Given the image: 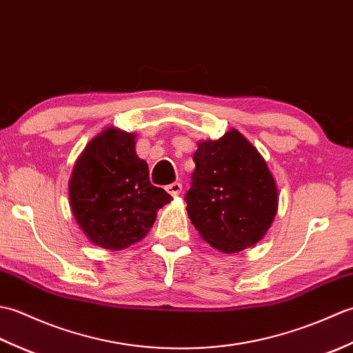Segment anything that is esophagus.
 Segmentation results:
<instances>
[{"mask_svg":"<svg viewBox=\"0 0 353 353\" xmlns=\"http://www.w3.org/2000/svg\"><path fill=\"white\" fill-rule=\"evenodd\" d=\"M167 191H168V194H171V196H179V194L182 192V185L179 182L171 183L167 186Z\"/></svg>","mask_w":353,"mask_h":353,"instance_id":"1","label":"esophagus"}]
</instances>
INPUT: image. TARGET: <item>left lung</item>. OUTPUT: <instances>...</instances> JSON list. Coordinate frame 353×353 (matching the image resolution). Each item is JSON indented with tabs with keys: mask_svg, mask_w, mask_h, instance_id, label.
<instances>
[{
	"mask_svg": "<svg viewBox=\"0 0 353 353\" xmlns=\"http://www.w3.org/2000/svg\"><path fill=\"white\" fill-rule=\"evenodd\" d=\"M186 211L206 243L223 253L256 244L277 211L276 182L259 152L238 130L199 142Z\"/></svg>",
	"mask_w": 353,
	"mask_h": 353,
	"instance_id": "1",
	"label": "left lung"
}]
</instances>
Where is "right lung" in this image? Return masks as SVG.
Segmentation results:
<instances>
[{
  "instance_id": "add662e5",
  "label": "right lung",
  "mask_w": 353,
  "mask_h": 353,
  "mask_svg": "<svg viewBox=\"0 0 353 353\" xmlns=\"http://www.w3.org/2000/svg\"><path fill=\"white\" fill-rule=\"evenodd\" d=\"M134 133L109 129L89 142L74 165L70 203L80 229L91 241L121 250L141 241L157 209L171 201L150 183L148 165L134 152Z\"/></svg>"
}]
</instances>
